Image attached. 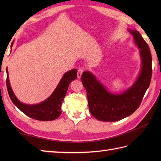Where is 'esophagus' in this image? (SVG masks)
Wrapping results in <instances>:
<instances>
[{
  "label": "esophagus",
  "instance_id": "34e87169",
  "mask_svg": "<svg viewBox=\"0 0 161 161\" xmlns=\"http://www.w3.org/2000/svg\"><path fill=\"white\" fill-rule=\"evenodd\" d=\"M84 72V69L83 68H79L78 70H77V77L78 78H80L81 76V74Z\"/></svg>",
  "mask_w": 161,
  "mask_h": 161
}]
</instances>
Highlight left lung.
<instances>
[{"label":"left lung","mask_w":161,"mask_h":161,"mask_svg":"<svg viewBox=\"0 0 161 161\" xmlns=\"http://www.w3.org/2000/svg\"><path fill=\"white\" fill-rule=\"evenodd\" d=\"M129 32L139 47L142 62L141 73L131 87L122 93L114 94L108 91L91 72L85 71L81 75L89 111L98 120L115 122L131 115L140 107L151 82L152 59L149 47L137 30Z\"/></svg>","instance_id":"obj_1"}]
</instances>
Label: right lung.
I'll return each mask as SVG.
<instances>
[{"instance_id":"add662e5","label":"right lung","mask_w":161,"mask_h":161,"mask_svg":"<svg viewBox=\"0 0 161 161\" xmlns=\"http://www.w3.org/2000/svg\"><path fill=\"white\" fill-rule=\"evenodd\" d=\"M7 72V88L12 102L28 117L41 121H51L58 118L61 114V104L66 96L68 88L72 81L77 77V70L73 69L66 72L61 78L59 84L50 96L42 103L29 105L20 102L13 93L10 86L8 71Z\"/></svg>"}]
</instances>
